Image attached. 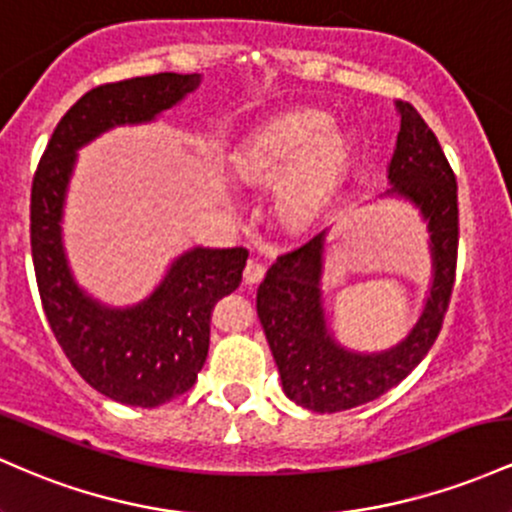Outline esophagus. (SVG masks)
<instances>
[{
  "label": "esophagus",
  "mask_w": 512,
  "mask_h": 512,
  "mask_svg": "<svg viewBox=\"0 0 512 512\" xmlns=\"http://www.w3.org/2000/svg\"><path fill=\"white\" fill-rule=\"evenodd\" d=\"M262 277H265V265L257 260H250L245 265V272H243V282L245 284H260Z\"/></svg>",
  "instance_id": "obj_1"
}]
</instances>
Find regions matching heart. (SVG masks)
<instances>
[{
    "label": "heart",
    "instance_id": "1",
    "mask_svg": "<svg viewBox=\"0 0 512 512\" xmlns=\"http://www.w3.org/2000/svg\"><path fill=\"white\" fill-rule=\"evenodd\" d=\"M347 165V143L328 116L291 111L267 123L235 155V172L252 187H274L277 216L284 226L301 228L316 216Z\"/></svg>",
    "mask_w": 512,
    "mask_h": 512
}]
</instances>
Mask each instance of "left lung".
Segmentation results:
<instances>
[{"label":"left lung","instance_id":"obj_1","mask_svg":"<svg viewBox=\"0 0 512 512\" xmlns=\"http://www.w3.org/2000/svg\"><path fill=\"white\" fill-rule=\"evenodd\" d=\"M401 114L396 150L389 162L391 189L418 206L430 228L432 286L411 333L391 350L350 352L328 333L320 299L325 230L284 252L257 289V316L291 401L316 413H338L374 401L401 384L423 362L442 330L457 274L459 206L457 177L442 145L408 101Z\"/></svg>","mask_w":512,"mask_h":512}]
</instances>
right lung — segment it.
Instances as JSON below:
<instances>
[{"label": "right lung", "instance_id": "obj_1", "mask_svg": "<svg viewBox=\"0 0 512 512\" xmlns=\"http://www.w3.org/2000/svg\"><path fill=\"white\" fill-rule=\"evenodd\" d=\"M201 75L99 84L55 126L31 187V255L55 340L92 389L126 406L155 408L194 386L209 355L211 311L243 282L245 247H194L172 262L145 301L109 308L75 284L63 250V204L77 150L114 126L153 121L199 87Z\"/></svg>", "mask_w": 512, "mask_h": 512}]
</instances>
